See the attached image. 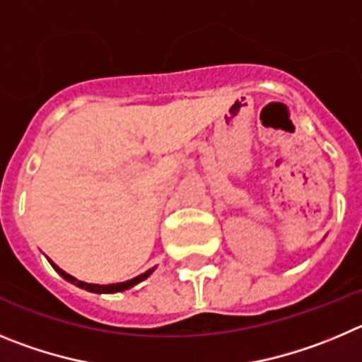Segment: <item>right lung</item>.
Here are the masks:
<instances>
[{"mask_svg":"<svg viewBox=\"0 0 362 362\" xmlns=\"http://www.w3.org/2000/svg\"><path fill=\"white\" fill-rule=\"evenodd\" d=\"M48 262H50V259H48ZM50 263H52V267H54V269L57 270V272H59V274L63 276L64 279H66V281L74 283V285L79 286V288H86L88 292H95V294H115V292L128 291V288H132V286H135L136 283H141V281H144L146 278H149V274H151L153 270H155V269L146 270L144 274L136 276V278H133V279H128V281H124V283H113V285H95V283H84V281H79V279H76V278H74V276L66 274V272H64L63 269H59V267L55 265L54 262H50Z\"/></svg>","mask_w":362,"mask_h":362,"instance_id":"obj_1","label":"right lung"}]
</instances>
